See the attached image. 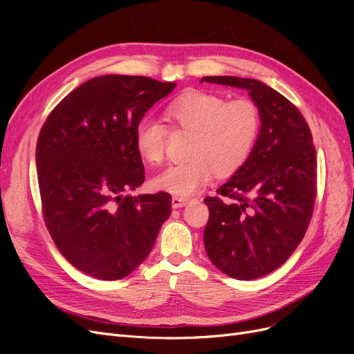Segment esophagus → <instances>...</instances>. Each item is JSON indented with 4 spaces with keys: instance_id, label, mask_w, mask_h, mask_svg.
<instances>
[{
    "instance_id": "esophagus-1",
    "label": "esophagus",
    "mask_w": 354,
    "mask_h": 354,
    "mask_svg": "<svg viewBox=\"0 0 354 354\" xmlns=\"http://www.w3.org/2000/svg\"><path fill=\"white\" fill-rule=\"evenodd\" d=\"M187 202H189V199L183 198V196H173V198H171V205H173V208L185 207Z\"/></svg>"
}]
</instances>
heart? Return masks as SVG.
Listing matches in <instances>:
<instances>
[{"label":"heart","instance_id":"heart-1","mask_svg":"<svg viewBox=\"0 0 354 354\" xmlns=\"http://www.w3.org/2000/svg\"><path fill=\"white\" fill-rule=\"evenodd\" d=\"M167 120L177 130L189 131L187 156L183 164L169 165L153 178L155 189L187 196L205 187L218 173L227 176L250 158L260 133L261 116L248 97L226 100L223 95L190 90L171 102ZM167 128L153 118H143L134 131L136 151L149 164H159L165 155Z\"/></svg>","mask_w":354,"mask_h":354}]
</instances>
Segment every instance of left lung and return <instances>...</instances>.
I'll return each instance as SVG.
<instances>
[{"mask_svg":"<svg viewBox=\"0 0 354 354\" xmlns=\"http://www.w3.org/2000/svg\"><path fill=\"white\" fill-rule=\"evenodd\" d=\"M246 90L260 109L259 138L246 162L203 201V243L224 274L252 281L282 266L303 241L316 199V149L295 106L251 78L203 77L201 82Z\"/></svg>","mask_w":354,"mask_h":354,"instance_id":"1","label":"left lung"}]
</instances>
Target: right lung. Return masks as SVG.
<instances>
[{
	"label": "right lung",
	"mask_w": 354,
	"mask_h": 354,
	"mask_svg": "<svg viewBox=\"0 0 354 354\" xmlns=\"http://www.w3.org/2000/svg\"><path fill=\"white\" fill-rule=\"evenodd\" d=\"M176 82L103 75L81 84L48 115L37 142L42 216L53 242L78 270L122 279L152 251L171 196L124 195L145 181L134 131Z\"/></svg>",
	"instance_id": "add662e5"
}]
</instances>
